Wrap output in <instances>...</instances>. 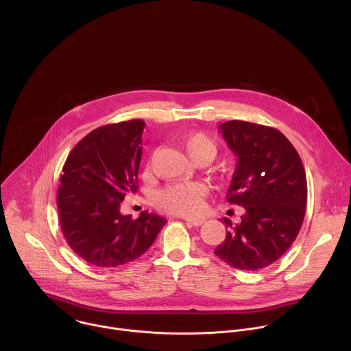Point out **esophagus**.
<instances>
[{
	"mask_svg": "<svg viewBox=\"0 0 351 351\" xmlns=\"http://www.w3.org/2000/svg\"><path fill=\"white\" fill-rule=\"evenodd\" d=\"M186 222H187V223H190V225H193V226H202L206 221L198 218V219H186Z\"/></svg>",
	"mask_w": 351,
	"mask_h": 351,
	"instance_id": "obj_1",
	"label": "esophagus"
}]
</instances>
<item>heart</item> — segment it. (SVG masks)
Instances as JSON below:
<instances>
[{"instance_id": "heart-1", "label": "heart", "mask_w": 351, "mask_h": 351, "mask_svg": "<svg viewBox=\"0 0 351 351\" xmlns=\"http://www.w3.org/2000/svg\"><path fill=\"white\" fill-rule=\"evenodd\" d=\"M182 144L194 160L211 161L217 154V141L203 132H193L182 136ZM207 189L203 183H173L162 189L156 198L157 206L175 215L193 217L203 210V195Z\"/></svg>"}]
</instances>
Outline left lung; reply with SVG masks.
I'll return each mask as SVG.
<instances>
[{
  "mask_svg": "<svg viewBox=\"0 0 351 351\" xmlns=\"http://www.w3.org/2000/svg\"><path fill=\"white\" fill-rule=\"evenodd\" d=\"M237 157L226 199L244 208L214 254L228 265L257 271L279 260L295 240L307 204L306 171L293 144L278 129L244 121L219 125Z\"/></svg>",
  "mask_w": 351,
  "mask_h": 351,
  "instance_id": "1",
  "label": "left lung"
}]
</instances>
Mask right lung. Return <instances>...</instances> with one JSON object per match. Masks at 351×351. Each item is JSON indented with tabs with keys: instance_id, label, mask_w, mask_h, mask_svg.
Segmentation results:
<instances>
[{
	"instance_id": "add662e5",
	"label": "right lung",
	"mask_w": 351,
	"mask_h": 351,
	"mask_svg": "<svg viewBox=\"0 0 351 351\" xmlns=\"http://www.w3.org/2000/svg\"><path fill=\"white\" fill-rule=\"evenodd\" d=\"M144 126V121L133 119L93 130L73 147L62 168L57 195L61 230L73 252L95 267L136 260L167 223L148 211L137 219L121 214L125 195L138 189Z\"/></svg>"
}]
</instances>
